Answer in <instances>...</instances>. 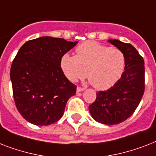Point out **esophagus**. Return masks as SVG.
<instances>
[{"label":"esophagus","instance_id":"esophagus-1","mask_svg":"<svg viewBox=\"0 0 156 156\" xmlns=\"http://www.w3.org/2000/svg\"><path fill=\"white\" fill-rule=\"evenodd\" d=\"M84 90V88L83 87H77V92H82V91H83Z\"/></svg>","mask_w":156,"mask_h":156}]
</instances>
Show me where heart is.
<instances>
[{
	"instance_id": "b5f03b06",
	"label": "heart",
	"mask_w": 156,
	"mask_h": 156,
	"mask_svg": "<svg viewBox=\"0 0 156 156\" xmlns=\"http://www.w3.org/2000/svg\"><path fill=\"white\" fill-rule=\"evenodd\" d=\"M125 56L121 50L87 41L76 48V56L62 55L61 70L69 80L77 82L87 75L97 90H108L120 79L125 69Z\"/></svg>"
}]
</instances>
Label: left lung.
Returning a JSON list of instances; mask_svg holds the SVG:
<instances>
[{"label": "left lung", "instance_id": "obj_1", "mask_svg": "<svg viewBox=\"0 0 156 156\" xmlns=\"http://www.w3.org/2000/svg\"><path fill=\"white\" fill-rule=\"evenodd\" d=\"M108 42L123 52L125 71L113 87L96 92L89 111L95 121L109 126L123 122L136 110L145 89V68L143 58L130 44L112 39Z\"/></svg>", "mask_w": 156, "mask_h": 156}]
</instances>
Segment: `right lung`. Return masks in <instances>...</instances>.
<instances>
[{"label": "right lung", "instance_id": "right-lung-1", "mask_svg": "<svg viewBox=\"0 0 156 156\" xmlns=\"http://www.w3.org/2000/svg\"><path fill=\"white\" fill-rule=\"evenodd\" d=\"M78 41L42 36L20 48L10 69L13 99L18 112L35 126H49L63 116L76 86L61 70L62 55Z\"/></svg>", "mask_w": 156, "mask_h": 156}]
</instances>
